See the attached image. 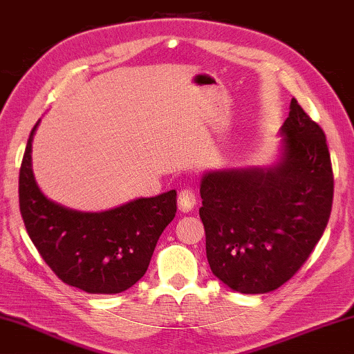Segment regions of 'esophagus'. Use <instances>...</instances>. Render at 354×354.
I'll use <instances>...</instances> for the list:
<instances>
[{
	"instance_id": "1",
	"label": "esophagus",
	"mask_w": 354,
	"mask_h": 354,
	"mask_svg": "<svg viewBox=\"0 0 354 354\" xmlns=\"http://www.w3.org/2000/svg\"><path fill=\"white\" fill-rule=\"evenodd\" d=\"M196 202H198V196H196L193 188L187 187L178 193V208L182 212H189L196 205Z\"/></svg>"
}]
</instances>
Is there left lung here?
I'll return each instance as SVG.
<instances>
[{"instance_id": "obj_1", "label": "left lung", "mask_w": 354, "mask_h": 354, "mask_svg": "<svg viewBox=\"0 0 354 354\" xmlns=\"http://www.w3.org/2000/svg\"><path fill=\"white\" fill-rule=\"evenodd\" d=\"M268 169L208 172L199 216L208 265L240 293L276 290L298 273L329 221L334 176L326 136L297 98Z\"/></svg>"}]
</instances>
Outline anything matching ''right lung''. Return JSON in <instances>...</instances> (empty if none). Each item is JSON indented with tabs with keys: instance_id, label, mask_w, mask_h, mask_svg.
Masks as SVG:
<instances>
[{
	"instance_id": "right-lung-1",
	"label": "right lung",
	"mask_w": 354,
	"mask_h": 354,
	"mask_svg": "<svg viewBox=\"0 0 354 354\" xmlns=\"http://www.w3.org/2000/svg\"><path fill=\"white\" fill-rule=\"evenodd\" d=\"M19 176L20 213L31 241L62 282L88 293L125 292L149 268L160 235L177 212L176 189L102 213L75 212L46 199L34 180L31 142Z\"/></svg>"
}]
</instances>
